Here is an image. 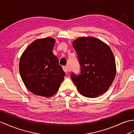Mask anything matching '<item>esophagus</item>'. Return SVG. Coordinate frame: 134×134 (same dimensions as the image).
Listing matches in <instances>:
<instances>
[{"instance_id": "obj_1", "label": "esophagus", "mask_w": 134, "mask_h": 134, "mask_svg": "<svg viewBox=\"0 0 134 134\" xmlns=\"http://www.w3.org/2000/svg\"><path fill=\"white\" fill-rule=\"evenodd\" d=\"M63 70H64V71L66 73H68L70 71V70L68 69V68L67 67V66H63Z\"/></svg>"}]
</instances>
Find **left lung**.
I'll list each match as a JSON object with an SVG mask.
<instances>
[{"label": "left lung", "mask_w": 134, "mask_h": 134, "mask_svg": "<svg viewBox=\"0 0 134 134\" xmlns=\"http://www.w3.org/2000/svg\"><path fill=\"white\" fill-rule=\"evenodd\" d=\"M77 53L80 72L71 78L81 95L97 97L106 92L116 75L115 60L110 47L93 37H81L72 43Z\"/></svg>", "instance_id": "obj_1"}]
</instances>
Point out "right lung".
I'll return each mask as SVG.
<instances>
[{
	"instance_id": "obj_1",
	"label": "right lung",
	"mask_w": 134,
	"mask_h": 134,
	"mask_svg": "<svg viewBox=\"0 0 134 134\" xmlns=\"http://www.w3.org/2000/svg\"><path fill=\"white\" fill-rule=\"evenodd\" d=\"M55 40L39 39L21 56L19 72L27 89L36 95L50 97L57 92L66 75L52 49Z\"/></svg>"
}]
</instances>
